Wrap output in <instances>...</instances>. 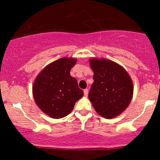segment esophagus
<instances>
[{"instance_id": "1", "label": "esophagus", "mask_w": 160, "mask_h": 160, "mask_svg": "<svg viewBox=\"0 0 160 160\" xmlns=\"http://www.w3.org/2000/svg\"><path fill=\"white\" fill-rule=\"evenodd\" d=\"M83 92H84V95H85V96H87L88 93H89V90H88V89H84Z\"/></svg>"}]
</instances>
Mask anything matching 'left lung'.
Instances as JSON below:
<instances>
[{
  "label": "left lung",
  "mask_w": 160,
  "mask_h": 160,
  "mask_svg": "<svg viewBox=\"0 0 160 160\" xmlns=\"http://www.w3.org/2000/svg\"><path fill=\"white\" fill-rule=\"evenodd\" d=\"M94 82L89 98L99 115L111 119L126 109L133 95V83L123 68L108 59L92 58Z\"/></svg>",
  "instance_id": "8db88e82"
}]
</instances>
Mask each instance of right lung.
<instances>
[{"mask_svg":"<svg viewBox=\"0 0 160 160\" xmlns=\"http://www.w3.org/2000/svg\"><path fill=\"white\" fill-rule=\"evenodd\" d=\"M76 62L71 58L56 60L47 65L34 82L33 95L37 105L52 118L68 115L83 95L76 78L70 74Z\"/></svg>","mask_w":160,"mask_h":160,"instance_id":"right-lung-1","label":"right lung"}]
</instances>
